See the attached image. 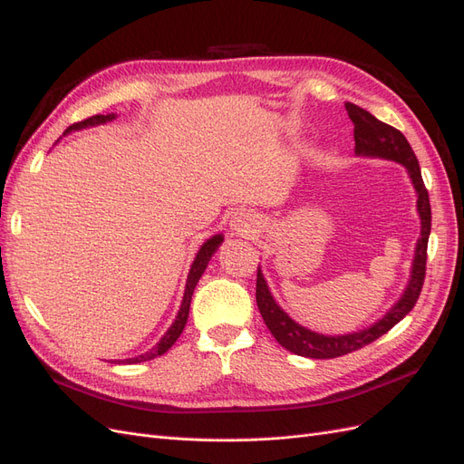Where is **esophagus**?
Wrapping results in <instances>:
<instances>
[{
	"instance_id": "1",
	"label": "esophagus",
	"mask_w": 464,
	"mask_h": 464,
	"mask_svg": "<svg viewBox=\"0 0 464 464\" xmlns=\"http://www.w3.org/2000/svg\"><path fill=\"white\" fill-rule=\"evenodd\" d=\"M256 219H254L250 214H237L233 219H231V229L235 235H248V233H254V229H256Z\"/></svg>"
}]
</instances>
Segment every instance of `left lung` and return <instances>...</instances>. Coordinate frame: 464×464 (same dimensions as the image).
<instances>
[{
  "mask_svg": "<svg viewBox=\"0 0 464 464\" xmlns=\"http://www.w3.org/2000/svg\"><path fill=\"white\" fill-rule=\"evenodd\" d=\"M345 110L354 125V152L358 156L393 160L407 168L418 197L416 210H418V216H420L422 229H420V238H418L416 243L409 285L397 301V304L376 324L364 327L361 332L347 334V335H322L316 332H310L301 324L291 320L287 314L281 310V306L274 301V296L270 289H267V283L258 266L256 303L267 330L272 332V335L277 339L281 347H285L287 351L298 356H308V358H335V356L349 354L353 351L370 345L372 341H376L378 337L390 332L395 324H399L414 308L418 296H420V291L424 285V276H426L428 237L431 229V208H430L428 190L422 181L420 166H418V160L412 152V148L405 139V134L392 125L382 123L380 119L373 117L370 111L354 106L351 102L345 103Z\"/></svg>",
  "mask_w": 464,
  "mask_h": 464,
  "instance_id": "1",
  "label": "left lung"
}]
</instances>
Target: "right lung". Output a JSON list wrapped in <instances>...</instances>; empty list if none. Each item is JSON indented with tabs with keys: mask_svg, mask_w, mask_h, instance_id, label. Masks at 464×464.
Masks as SVG:
<instances>
[{
	"mask_svg": "<svg viewBox=\"0 0 464 464\" xmlns=\"http://www.w3.org/2000/svg\"><path fill=\"white\" fill-rule=\"evenodd\" d=\"M111 119H115V113H110V115H92V117L84 119V121H79V123L71 125L63 134H67V132H71V130H79V129H86V127H94V125L108 123V121H111ZM221 243H223V235H214L212 238H208V241L200 246V250H198V254H197V258H194V262H192V266H190V272H188V277H187V287H185L181 308H179L177 318H175V322L171 324L169 330L166 332V335H163V337L160 339V343H156V347H152L150 351H146V353H142V354H139V356H134V358H127V361H115V362H127V364L146 362V361H152V358H156V356H160V354H163V353H168V351L173 347V343L179 339V335H181L183 330H185V324H187V318H188V308H190V298H192L194 287H197V283H198V279L202 277L208 262H210L212 254L219 248Z\"/></svg>",
	"mask_w": 464,
	"mask_h": 464,
	"instance_id": "add662e5",
	"label": "right lung"
}]
</instances>
